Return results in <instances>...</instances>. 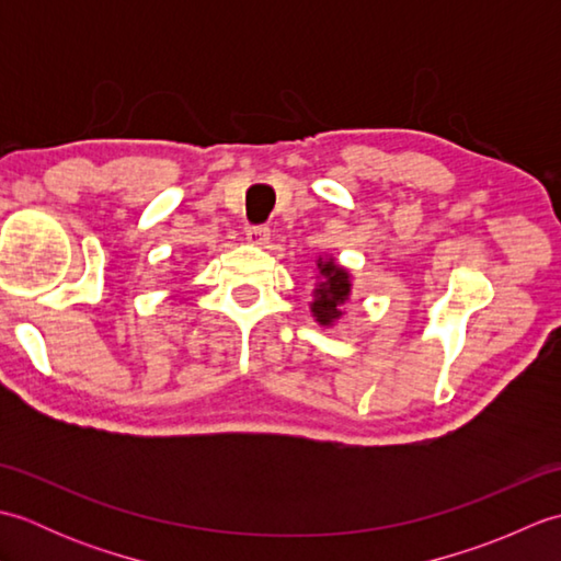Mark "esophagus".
<instances>
[{"instance_id": "1", "label": "esophagus", "mask_w": 561, "mask_h": 561, "mask_svg": "<svg viewBox=\"0 0 561 561\" xmlns=\"http://www.w3.org/2000/svg\"><path fill=\"white\" fill-rule=\"evenodd\" d=\"M245 236H248V241L250 243H267L270 241V229L267 226H248V231H245Z\"/></svg>"}]
</instances>
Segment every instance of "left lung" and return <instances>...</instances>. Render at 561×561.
<instances>
[{"instance_id":"obj_1","label":"left lung","mask_w":561,"mask_h":561,"mask_svg":"<svg viewBox=\"0 0 561 561\" xmlns=\"http://www.w3.org/2000/svg\"><path fill=\"white\" fill-rule=\"evenodd\" d=\"M318 270L323 274V279H320L316 289V301L311 304V311L320 325H332L342 316V304L350 299V272L335 265L332 260H320Z\"/></svg>"}]
</instances>
